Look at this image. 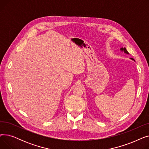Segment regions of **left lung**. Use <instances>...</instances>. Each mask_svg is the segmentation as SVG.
<instances>
[{"label": "left lung", "mask_w": 149, "mask_h": 149, "mask_svg": "<svg viewBox=\"0 0 149 149\" xmlns=\"http://www.w3.org/2000/svg\"><path fill=\"white\" fill-rule=\"evenodd\" d=\"M120 51H122V52H124L125 54H129V52H127V49H126V48H120ZM130 59H132V60H134V59H132V58H130Z\"/></svg>", "instance_id": "8db88e82"}]
</instances>
